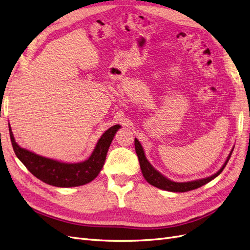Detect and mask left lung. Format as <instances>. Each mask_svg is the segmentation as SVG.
Wrapping results in <instances>:
<instances>
[{
	"label": "left lung",
	"instance_id": "8db88e82",
	"mask_svg": "<svg viewBox=\"0 0 250 250\" xmlns=\"http://www.w3.org/2000/svg\"><path fill=\"white\" fill-rule=\"evenodd\" d=\"M134 147H135V152H137L138 157H139L140 167H141L144 178H145L151 186H154L158 188H161V190H166V191H170V192H188V191H192V190H195V188H198L204 185H207L208 183H209L210 180L216 178L219 174L223 171L225 166L228 165L229 158H230V155L232 153V150H231L229 157H228V160L225 161L224 165L222 166V168L217 173H215L214 175H211L207 178L198 179V180L188 181V183H175V181H172V180L168 179L167 177L162 175L160 172L156 171L152 167V166H151V164L147 161L145 153H144L143 147L140 144V142L138 141V139H134Z\"/></svg>",
	"mask_w": 250,
	"mask_h": 250
}]
</instances>
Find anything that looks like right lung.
<instances>
[{
	"mask_svg": "<svg viewBox=\"0 0 250 250\" xmlns=\"http://www.w3.org/2000/svg\"><path fill=\"white\" fill-rule=\"evenodd\" d=\"M120 127V125H115L105 131L88 160L77 164L57 162L21 148L14 141L10 126L9 134L14 153L35 177L50 186L70 188L88 184L98 176L106 158L111 141Z\"/></svg>",
	"mask_w": 250,
	"mask_h": 250,
	"instance_id": "add662e5",
	"label": "right lung"
}]
</instances>
